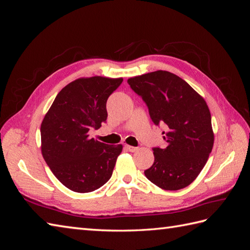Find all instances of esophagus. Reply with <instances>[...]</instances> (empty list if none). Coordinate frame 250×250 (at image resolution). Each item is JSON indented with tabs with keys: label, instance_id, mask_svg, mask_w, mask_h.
<instances>
[{
	"label": "esophagus",
	"instance_id": "34e87169",
	"mask_svg": "<svg viewBox=\"0 0 250 250\" xmlns=\"http://www.w3.org/2000/svg\"><path fill=\"white\" fill-rule=\"evenodd\" d=\"M125 148L129 151V152H135V151L138 150V148L137 147H133V146H129V145H126L125 146Z\"/></svg>",
	"mask_w": 250,
	"mask_h": 250
}]
</instances>
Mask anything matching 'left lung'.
<instances>
[{
    "label": "left lung",
    "instance_id": "obj_1",
    "mask_svg": "<svg viewBox=\"0 0 250 250\" xmlns=\"http://www.w3.org/2000/svg\"><path fill=\"white\" fill-rule=\"evenodd\" d=\"M128 84L146 102L155 125H165L166 146L153 148L154 163L145 176L163 190L191 185L206 166L214 146L206 100L188 83L167 71L131 77Z\"/></svg>",
    "mask_w": 250,
    "mask_h": 250
}]
</instances>
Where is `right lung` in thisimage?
<instances>
[{
	"label": "right lung",
	"instance_id": "obj_1",
	"mask_svg": "<svg viewBox=\"0 0 250 250\" xmlns=\"http://www.w3.org/2000/svg\"><path fill=\"white\" fill-rule=\"evenodd\" d=\"M123 78H78L65 85L41 125L42 154L55 177L77 193L93 192L109 180L123 146L89 137L107 119L106 101Z\"/></svg>",
	"mask_w": 250,
	"mask_h": 250
}]
</instances>
